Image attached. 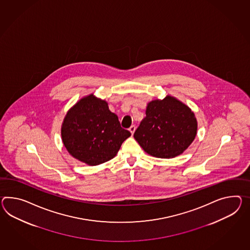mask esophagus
<instances>
[{"mask_svg":"<svg viewBox=\"0 0 250 250\" xmlns=\"http://www.w3.org/2000/svg\"><path fill=\"white\" fill-rule=\"evenodd\" d=\"M135 128L136 127H135V125H134L130 126V128H129V131L131 132V134H134V131H135Z\"/></svg>","mask_w":250,"mask_h":250,"instance_id":"obj_1","label":"esophagus"}]
</instances>
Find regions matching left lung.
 <instances>
[{"instance_id": "8db88e82", "label": "left lung", "mask_w": 250, "mask_h": 250, "mask_svg": "<svg viewBox=\"0 0 250 250\" xmlns=\"http://www.w3.org/2000/svg\"><path fill=\"white\" fill-rule=\"evenodd\" d=\"M197 127L194 113L176 98L167 96L148 104L146 116L135 130L134 137L150 155L173 158L193 142Z\"/></svg>"}]
</instances>
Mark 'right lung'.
Returning <instances> with one entry per match:
<instances>
[{
    "label": "right lung",
    "mask_w": 250,
    "mask_h": 250,
    "mask_svg": "<svg viewBox=\"0 0 250 250\" xmlns=\"http://www.w3.org/2000/svg\"><path fill=\"white\" fill-rule=\"evenodd\" d=\"M130 135L107 103L93 95L82 98L67 112L61 127L67 152L92 166L114 158Z\"/></svg>",
    "instance_id": "right-lung-1"
}]
</instances>
